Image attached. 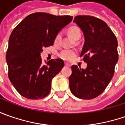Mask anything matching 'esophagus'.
I'll list each match as a JSON object with an SVG mask.
<instances>
[{
  "mask_svg": "<svg viewBox=\"0 0 125 125\" xmlns=\"http://www.w3.org/2000/svg\"><path fill=\"white\" fill-rule=\"evenodd\" d=\"M65 67H68V66H70V65L68 63H67V62H65Z\"/></svg>",
  "mask_w": 125,
  "mask_h": 125,
  "instance_id": "esophagus-1",
  "label": "esophagus"
}]
</instances>
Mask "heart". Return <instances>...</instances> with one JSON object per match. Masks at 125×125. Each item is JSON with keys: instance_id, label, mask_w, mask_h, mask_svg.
<instances>
[{"instance_id": "1", "label": "heart", "mask_w": 125, "mask_h": 125, "mask_svg": "<svg viewBox=\"0 0 125 125\" xmlns=\"http://www.w3.org/2000/svg\"><path fill=\"white\" fill-rule=\"evenodd\" d=\"M67 32L70 36H72L74 40H78L81 37V31L78 26H72L67 29ZM62 41V34L58 32L55 35L54 38V44L55 45L60 44ZM76 55V51L74 49H63L58 53V57L62 60L69 61L72 60Z\"/></svg>"}]
</instances>
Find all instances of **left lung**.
Segmentation results:
<instances>
[{"mask_svg":"<svg viewBox=\"0 0 125 125\" xmlns=\"http://www.w3.org/2000/svg\"><path fill=\"white\" fill-rule=\"evenodd\" d=\"M73 21L83 32L80 57L87 62V67L72 66L70 88L76 97L91 99L102 93L113 78L118 60V40L108 25L97 17L80 15Z\"/></svg>","mask_w":125,"mask_h":125,"instance_id":"obj_1","label":"left lung"}]
</instances>
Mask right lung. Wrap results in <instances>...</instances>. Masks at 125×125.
Instances as JSON below:
<instances>
[{
	"label": "right lung",
	"mask_w": 125,
	"mask_h": 125,
	"mask_svg": "<svg viewBox=\"0 0 125 125\" xmlns=\"http://www.w3.org/2000/svg\"><path fill=\"white\" fill-rule=\"evenodd\" d=\"M73 17L35 12L27 16L12 32L6 60L8 77L18 93L30 99L46 97L51 81L64 67L62 59L42 63L44 47L52 46L55 35L72 21Z\"/></svg>",
	"instance_id": "1"
}]
</instances>
